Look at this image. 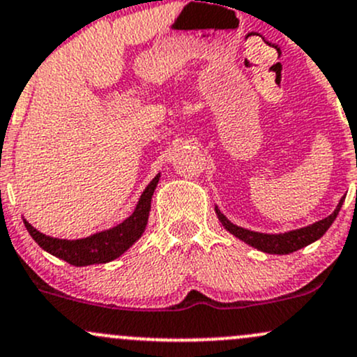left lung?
Segmentation results:
<instances>
[{"label":"left lung","instance_id":"8db88e82","mask_svg":"<svg viewBox=\"0 0 357 357\" xmlns=\"http://www.w3.org/2000/svg\"><path fill=\"white\" fill-rule=\"evenodd\" d=\"M344 198H340L339 205L337 208L330 213L328 217L325 219L318 220V222L311 224V226L301 227V229H294V231H289V232H282V234H265V232H255L250 231V229L245 227H239L236 224H232L231 220L220 212L219 208L215 207V213L219 217V220L222 222V226L227 229L231 234H234L236 238L245 241L246 245L257 248V250L264 251V253H270V255H289V253H294V251L301 250L311 243H314L317 239H320L325 232L328 231V227L332 226L335 217L339 215L340 207L344 204Z\"/></svg>","mask_w":357,"mask_h":357}]
</instances>
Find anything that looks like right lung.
<instances>
[{"mask_svg": "<svg viewBox=\"0 0 357 357\" xmlns=\"http://www.w3.org/2000/svg\"><path fill=\"white\" fill-rule=\"evenodd\" d=\"M159 178L160 174H157L149 183V186L144 190L137 207H135L133 213H131L128 219H125L116 227L96 232V234L89 236V238H51V236L43 234L36 227L30 226L25 219L24 224L27 227L29 234L32 236L33 241L43 248L44 251L68 261L70 265H75V267H87V265L93 264H107V261H112L114 258L121 257L130 246H133L142 238L145 227H147L150 202H152V195L155 191Z\"/></svg>", "mask_w": 357, "mask_h": 357, "instance_id": "right-lung-1", "label": "right lung"}]
</instances>
